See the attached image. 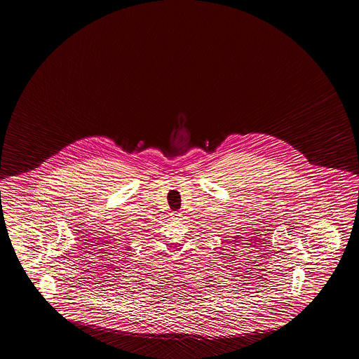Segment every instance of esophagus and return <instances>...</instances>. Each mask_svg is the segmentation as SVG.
<instances>
[{
	"label": "esophagus",
	"mask_w": 359,
	"mask_h": 359,
	"mask_svg": "<svg viewBox=\"0 0 359 359\" xmlns=\"http://www.w3.org/2000/svg\"><path fill=\"white\" fill-rule=\"evenodd\" d=\"M171 219H174V220H177V219H180L182 217V212H172L170 214Z\"/></svg>",
	"instance_id": "1"
}]
</instances>
